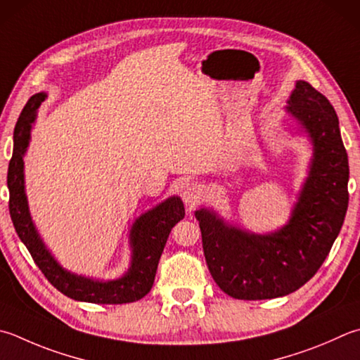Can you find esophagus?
I'll use <instances>...</instances> for the list:
<instances>
[{"label":"esophagus","instance_id":"34e87169","mask_svg":"<svg viewBox=\"0 0 360 360\" xmlns=\"http://www.w3.org/2000/svg\"><path fill=\"white\" fill-rule=\"evenodd\" d=\"M202 195H203V189L199 183L189 181L181 188V198L185 200L186 205H194V203H198L199 199H202Z\"/></svg>","mask_w":360,"mask_h":360}]
</instances>
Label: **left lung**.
I'll use <instances>...</instances> for the list:
<instances>
[{"mask_svg":"<svg viewBox=\"0 0 360 360\" xmlns=\"http://www.w3.org/2000/svg\"><path fill=\"white\" fill-rule=\"evenodd\" d=\"M287 103L314 144L309 177L287 226L257 235L224 222L213 210L195 212L210 274L235 300H273L301 288L326 260L348 210V153L334 106L301 79Z\"/></svg>","mask_w":360,"mask_h":360,"instance_id":"obj_1","label":"left lung"}]
</instances>
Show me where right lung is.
I'll use <instances>...</instances> for the list:
<instances>
[{
  "mask_svg": "<svg viewBox=\"0 0 360 360\" xmlns=\"http://www.w3.org/2000/svg\"><path fill=\"white\" fill-rule=\"evenodd\" d=\"M45 98V92L32 96L25 105L13 130V152L8 169V188L9 213L15 232L30 250L39 269L63 295L75 301L94 304H127L138 301L144 297L153 285L160 257L172 227L185 218L183 202L177 195H174L134 221L130 230V244L133 249L131 266L120 279L101 282L64 269L54 260L34 227L25 194L23 157L30 144L32 122L37 116L40 103Z\"/></svg>",
  "mask_w": 360,
  "mask_h": 360,
  "instance_id": "right-lung-1",
  "label": "right lung"
}]
</instances>
